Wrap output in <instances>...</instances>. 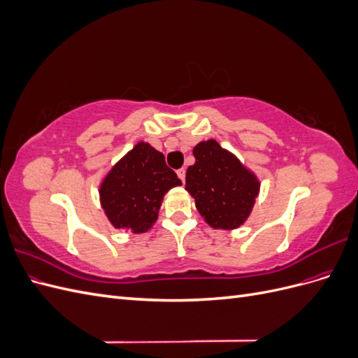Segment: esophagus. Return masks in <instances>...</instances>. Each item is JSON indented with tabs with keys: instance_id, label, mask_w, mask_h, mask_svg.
I'll return each instance as SVG.
<instances>
[{
	"instance_id": "1",
	"label": "esophagus",
	"mask_w": 358,
	"mask_h": 358,
	"mask_svg": "<svg viewBox=\"0 0 358 358\" xmlns=\"http://www.w3.org/2000/svg\"><path fill=\"white\" fill-rule=\"evenodd\" d=\"M176 173H178L179 179H180L182 182H185V173H187V171H185V169H179Z\"/></svg>"
}]
</instances>
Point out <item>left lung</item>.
I'll list each match as a JSON object with an SVG mask.
<instances>
[{
    "label": "left lung",
    "instance_id": "8db88e82",
    "mask_svg": "<svg viewBox=\"0 0 358 358\" xmlns=\"http://www.w3.org/2000/svg\"><path fill=\"white\" fill-rule=\"evenodd\" d=\"M192 154L196 162L187 170L185 189L199 213L212 229H239L252 212L258 178L216 140L200 142Z\"/></svg>",
    "mask_w": 358,
    "mask_h": 358
}]
</instances>
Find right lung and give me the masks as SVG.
<instances>
[{"label": "right lung", "mask_w": 358, "mask_h": 358, "mask_svg": "<svg viewBox=\"0 0 358 358\" xmlns=\"http://www.w3.org/2000/svg\"><path fill=\"white\" fill-rule=\"evenodd\" d=\"M182 185L166 158L146 142H138L107 173L100 201L115 229L146 233L158 220L169 189Z\"/></svg>", "instance_id": "obj_1"}]
</instances>
